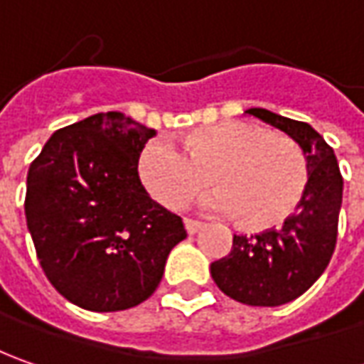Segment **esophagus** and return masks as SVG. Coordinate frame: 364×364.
Wrapping results in <instances>:
<instances>
[{"instance_id":"obj_1","label":"esophagus","mask_w":364,"mask_h":364,"mask_svg":"<svg viewBox=\"0 0 364 364\" xmlns=\"http://www.w3.org/2000/svg\"><path fill=\"white\" fill-rule=\"evenodd\" d=\"M184 225H186V231H188V235H196V232L203 229V223H200V220H194V218H186V220H184Z\"/></svg>"}]
</instances>
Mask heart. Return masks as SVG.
Here are the masks:
<instances>
[{
	"label": "heart",
	"mask_w": 364,
	"mask_h": 364,
	"mask_svg": "<svg viewBox=\"0 0 364 364\" xmlns=\"http://www.w3.org/2000/svg\"><path fill=\"white\" fill-rule=\"evenodd\" d=\"M147 144L139 158V176L147 192L164 206L180 210L217 190L213 206L231 215L249 231L284 223L300 204L308 186V160L294 139L272 129L225 121L182 139Z\"/></svg>",
	"instance_id": "heart-1"
}]
</instances>
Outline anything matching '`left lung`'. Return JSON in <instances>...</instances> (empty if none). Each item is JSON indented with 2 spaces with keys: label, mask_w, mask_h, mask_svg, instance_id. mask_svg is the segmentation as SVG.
I'll use <instances>...</instances> for the list:
<instances>
[{
  "label": "left lung",
  "mask_w": 364,
  "mask_h": 364,
  "mask_svg": "<svg viewBox=\"0 0 364 364\" xmlns=\"http://www.w3.org/2000/svg\"><path fill=\"white\" fill-rule=\"evenodd\" d=\"M245 113L287 133L308 160V186L291 217L279 229L235 235L231 253L210 263L223 294L247 306H282L300 298L324 273L336 247L343 176L332 147L312 125L267 109Z\"/></svg>",
  "instance_id": "obj_1"
}]
</instances>
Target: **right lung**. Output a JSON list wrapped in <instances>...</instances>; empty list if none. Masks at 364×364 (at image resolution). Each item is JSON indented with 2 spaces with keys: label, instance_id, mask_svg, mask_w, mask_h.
Listing matches in <instances>:
<instances>
[{
  "label": "right lung",
  "instance_id": "obj_1",
  "mask_svg": "<svg viewBox=\"0 0 364 364\" xmlns=\"http://www.w3.org/2000/svg\"><path fill=\"white\" fill-rule=\"evenodd\" d=\"M156 135L119 111L54 133L28 170L26 220L56 291L91 312H119L160 286L186 229L151 200L137 161Z\"/></svg>",
  "mask_w": 364,
  "mask_h": 364
}]
</instances>
